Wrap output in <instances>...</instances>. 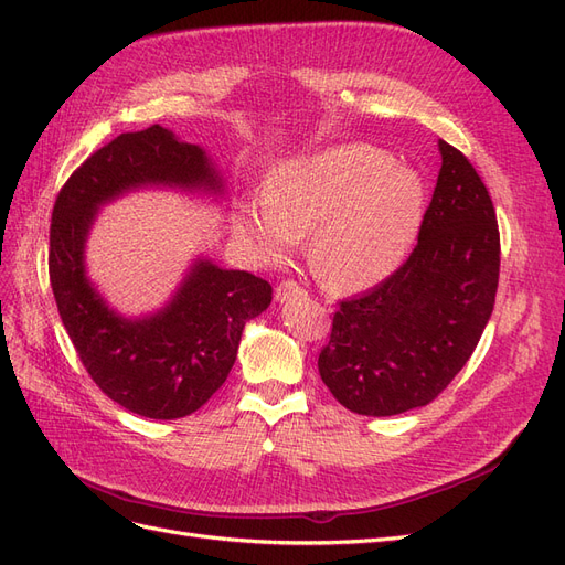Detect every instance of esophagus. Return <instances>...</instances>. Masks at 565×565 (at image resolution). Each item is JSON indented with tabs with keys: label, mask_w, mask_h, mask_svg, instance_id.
Returning <instances> with one entry per match:
<instances>
[{
	"label": "esophagus",
	"mask_w": 565,
	"mask_h": 565,
	"mask_svg": "<svg viewBox=\"0 0 565 565\" xmlns=\"http://www.w3.org/2000/svg\"><path fill=\"white\" fill-rule=\"evenodd\" d=\"M301 295H306V289H303L301 285H297L295 280H282V282L276 287V301H278V303H285V301L295 299V297H301Z\"/></svg>",
	"instance_id": "34e87169"
}]
</instances>
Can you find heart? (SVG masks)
I'll use <instances>...</instances> for the list:
<instances>
[{
	"instance_id": "1",
	"label": "heart",
	"mask_w": 565,
	"mask_h": 565,
	"mask_svg": "<svg viewBox=\"0 0 565 565\" xmlns=\"http://www.w3.org/2000/svg\"><path fill=\"white\" fill-rule=\"evenodd\" d=\"M424 210L415 169L374 146L344 143L278 162L264 193L237 204L233 226L264 262L285 259L311 232L316 276L337 292H363L407 259Z\"/></svg>"
}]
</instances>
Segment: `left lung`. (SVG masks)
<instances>
[{"mask_svg": "<svg viewBox=\"0 0 565 565\" xmlns=\"http://www.w3.org/2000/svg\"><path fill=\"white\" fill-rule=\"evenodd\" d=\"M440 172L417 245L370 292L339 303L320 377L351 413L391 417L431 403L467 365L500 280V231L488 188L438 141Z\"/></svg>", "mask_w": 565, "mask_h": 565, "instance_id": "left-lung-1", "label": "left lung"}]
</instances>
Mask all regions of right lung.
Segmentation results:
<instances>
[{"mask_svg": "<svg viewBox=\"0 0 565 565\" xmlns=\"http://www.w3.org/2000/svg\"><path fill=\"white\" fill-rule=\"evenodd\" d=\"M139 188L224 198L204 148L152 125L119 134L65 181L51 214L49 278L79 361L117 405L148 419H179L207 403L235 363L245 322L273 299L266 280L207 256L188 268L162 309L117 313L87 276V237L98 210Z\"/></svg>", "mask_w": 565, "mask_h": 565, "instance_id": "obj_1", "label": "right lung"}]
</instances>
